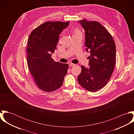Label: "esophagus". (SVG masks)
<instances>
[{"label": "esophagus", "instance_id": "1", "mask_svg": "<svg viewBox=\"0 0 134 134\" xmlns=\"http://www.w3.org/2000/svg\"><path fill=\"white\" fill-rule=\"evenodd\" d=\"M75 64H74V63H69V66H74Z\"/></svg>", "mask_w": 134, "mask_h": 134}]
</instances>
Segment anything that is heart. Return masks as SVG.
Instances as JSON below:
<instances>
[{
    "label": "heart",
    "mask_w": 134,
    "mask_h": 134,
    "mask_svg": "<svg viewBox=\"0 0 134 134\" xmlns=\"http://www.w3.org/2000/svg\"><path fill=\"white\" fill-rule=\"evenodd\" d=\"M81 34V33L80 31L78 29L75 28L74 29V35H78V34Z\"/></svg>",
    "instance_id": "b5f03b06"
}]
</instances>
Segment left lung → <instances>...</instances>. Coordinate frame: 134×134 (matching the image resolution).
<instances>
[{
	"mask_svg": "<svg viewBox=\"0 0 134 134\" xmlns=\"http://www.w3.org/2000/svg\"><path fill=\"white\" fill-rule=\"evenodd\" d=\"M85 31L86 51L90 53V67L81 65L77 77L80 85L90 92L103 88L109 81L115 62V44L110 34L99 23L79 20Z\"/></svg>",
	"mask_w": 134,
	"mask_h": 134,
	"instance_id": "8db88e82",
	"label": "left lung"
}]
</instances>
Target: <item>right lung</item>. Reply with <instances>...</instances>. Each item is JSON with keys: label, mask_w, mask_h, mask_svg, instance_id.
Returning a JSON list of instances; mask_svg holds the SVG:
<instances>
[{"label": "right lung", "mask_w": 134, "mask_h": 134, "mask_svg": "<svg viewBox=\"0 0 134 134\" xmlns=\"http://www.w3.org/2000/svg\"><path fill=\"white\" fill-rule=\"evenodd\" d=\"M69 24V21H47L35 28L29 35L27 64L36 84L43 91L53 92L63 84L69 64L54 61L51 53L56 49L60 34Z\"/></svg>", "instance_id": "right-lung-1"}]
</instances>
